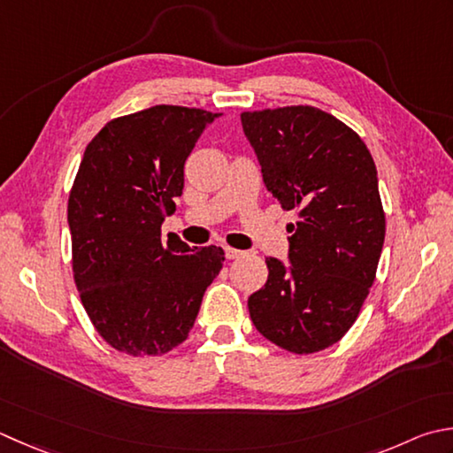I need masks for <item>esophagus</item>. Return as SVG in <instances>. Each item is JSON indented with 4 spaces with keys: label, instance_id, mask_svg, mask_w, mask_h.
Here are the masks:
<instances>
[{
    "label": "esophagus",
    "instance_id": "34e87169",
    "mask_svg": "<svg viewBox=\"0 0 453 453\" xmlns=\"http://www.w3.org/2000/svg\"><path fill=\"white\" fill-rule=\"evenodd\" d=\"M224 251H226V257H227V259H239V257H243V255H245V251L234 250V247H229V245H226V247H224Z\"/></svg>",
    "mask_w": 453,
    "mask_h": 453
}]
</instances>
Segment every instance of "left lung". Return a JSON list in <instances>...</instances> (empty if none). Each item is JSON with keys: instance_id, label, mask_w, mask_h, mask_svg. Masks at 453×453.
<instances>
[{"instance_id": "8db88e82", "label": "left lung", "mask_w": 453, "mask_h": 453, "mask_svg": "<svg viewBox=\"0 0 453 453\" xmlns=\"http://www.w3.org/2000/svg\"><path fill=\"white\" fill-rule=\"evenodd\" d=\"M263 180L282 208L290 261L247 300L257 332L298 356L340 342L373 285L385 242L377 168L356 131L312 105L243 111Z\"/></svg>"}]
</instances>
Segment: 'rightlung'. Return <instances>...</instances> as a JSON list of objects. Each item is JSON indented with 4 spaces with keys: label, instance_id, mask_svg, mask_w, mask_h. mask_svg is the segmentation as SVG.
<instances>
[{
    "label": "right lung",
    "instance_id": "1",
    "mask_svg": "<svg viewBox=\"0 0 453 453\" xmlns=\"http://www.w3.org/2000/svg\"><path fill=\"white\" fill-rule=\"evenodd\" d=\"M218 113L184 105L121 115L88 143L68 196L73 274L96 332L133 357L180 345L224 265L218 245L161 237L184 161Z\"/></svg>",
    "mask_w": 453,
    "mask_h": 453
}]
</instances>
